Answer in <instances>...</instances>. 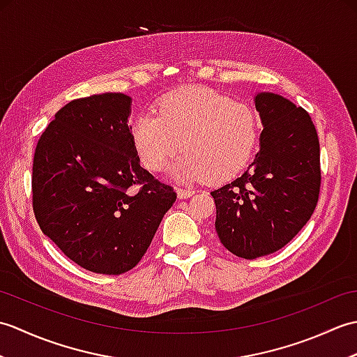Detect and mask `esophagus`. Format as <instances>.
<instances>
[{
	"label": "esophagus",
	"instance_id": "1",
	"mask_svg": "<svg viewBox=\"0 0 357 357\" xmlns=\"http://www.w3.org/2000/svg\"><path fill=\"white\" fill-rule=\"evenodd\" d=\"M176 193H178V198L179 199H187V198H190V196H193L195 195V190L193 188H176Z\"/></svg>",
	"mask_w": 357,
	"mask_h": 357
}]
</instances>
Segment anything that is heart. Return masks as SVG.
Returning <instances> with one entry per match:
<instances>
[{"mask_svg":"<svg viewBox=\"0 0 357 357\" xmlns=\"http://www.w3.org/2000/svg\"><path fill=\"white\" fill-rule=\"evenodd\" d=\"M130 136L147 170H162L181 149L184 155L172 167L173 178L222 183L247 165L257 124L245 104L204 87H184L164 95L156 115L139 113Z\"/></svg>","mask_w":357,"mask_h":357,"instance_id":"obj_1","label":"heart"}]
</instances>
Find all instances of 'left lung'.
Here are the masks:
<instances>
[{
  "label": "left lung",
  "mask_w": 357,
  "mask_h": 357,
  "mask_svg": "<svg viewBox=\"0 0 357 357\" xmlns=\"http://www.w3.org/2000/svg\"><path fill=\"white\" fill-rule=\"evenodd\" d=\"M264 130L255 161L211 192L216 233L244 259L275 253L312 218L321 190V150L312 118L287 98L255 96Z\"/></svg>",
  "instance_id": "obj_1"
}]
</instances>
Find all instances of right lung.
Returning <instances> with one entry per match:
<instances>
[{
  "mask_svg": "<svg viewBox=\"0 0 357 357\" xmlns=\"http://www.w3.org/2000/svg\"><path fill=\"white\" fill-rule=\"evenodd\" d=\"M132 98H79L56 112L36 144L32 204L40 229L79 267L123 275L142 259L173 187L139 165L127 121Z\"/></svg>",
  "mask_w": 357,
  "mask_h": 357,
  "instance_id": "right-lung-1",
  "label": "right lung"
}]
</instances>
